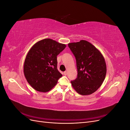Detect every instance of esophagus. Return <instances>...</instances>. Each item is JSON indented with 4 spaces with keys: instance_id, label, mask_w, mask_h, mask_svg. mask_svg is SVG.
Masks as SVG:
<instances>
[{
    "instance_id": "34e87169",
    "label": "esophagus",
    "mask_w": 130,
    "mask_h": 130,
    "mask_svg": "<svg viewBox=\"0 0 130 130\" xmlns=\"http://www.w3.org/2000/svg\"><path fill=\"white\" fill-rule=\"evenodd\" d=\"M67 74V72H66V71H65L64 72V75H66Z\"/></svg>"
}]
</instances>
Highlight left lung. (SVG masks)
I'll return each instance as SVG.
<instances>
[{"mask_svg": "<svg viewBox=\"0 0 130 130\" xmlns=\"http://www.w3.org/2000/svg\"><path fill=\"white\" fill-rule=\"evenodd\" d=\"M75 57L77 76L71 81L73 87L82 95H90L101 86L106 74L105 58L100 51L87 41L68 44Z\"/></svg>", "mask_w": 130, "mask_h": 130, "instance_id": "8db88e82", "label": "left lung"}]
</instances>
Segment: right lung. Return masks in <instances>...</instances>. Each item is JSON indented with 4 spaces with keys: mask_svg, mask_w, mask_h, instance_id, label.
<instances>
[{
    "mask_svg": "<svg viewBox=\"0 0 130 130\" xmlns=\"http://www.w3.org/2000/svg\"><path fill=\"white\" fill-rule=\"evenodd\" d=\"M66 47L50 38L38 41L31 47L24 61V74L34 89L46 92L57 84L62 76L57 68V56Z\"/></svg>",
    "mask_w": 130,
    "mask_h": 130,
    "instance_id": "1",
    "label": "right lung"
}]
</instances>
